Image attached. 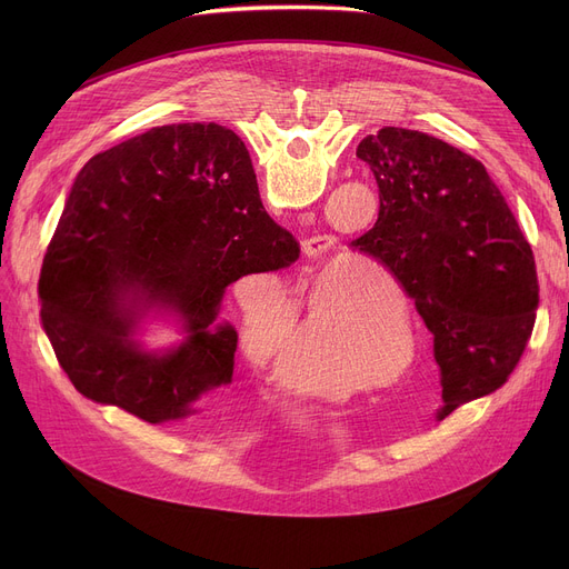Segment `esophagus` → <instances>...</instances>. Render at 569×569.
Listing matches in <instances>:
<instances>
[{
	"instance_id": "1",
	"label": "esophagus",
	"mask_w": 569,
	"mask_h": 569,
	"mask_svg": "<svg viewBox=\"0 0 569 569\" xmlns=\"http://www.w3.org/2000/svg\"><path fill=\"white\" fill-rule=\"evenodd\" d=\"M330 249H332V239L327 234H313L302 242V251L307 258H322Z\"/></svg>"
}]
</instances>
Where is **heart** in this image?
Returning a JSON list of instances; mask_svg holds the SVG:
<instances>
[{
	"instance_id": "1",
	"label": "heart",
	"mask_w": 569,
	"mask_h": 569,
	"mask_svg": "<svg viewBox=\"0 0 569 569\" xmlns=\"http://www.w3.org/2000/svg\"><path fill=\"white\" fill-rule=\"evenodd\" d=\"M369 267L378 269L362 258H346L309 279L292 300V325L283 292H260L244 313L247 352L256 362L279 365L283 382L318 397H346L397 380L417 352L415 316L390 274L378 272L380 290L360 292Z\"/></svg>"
}]
</instances>
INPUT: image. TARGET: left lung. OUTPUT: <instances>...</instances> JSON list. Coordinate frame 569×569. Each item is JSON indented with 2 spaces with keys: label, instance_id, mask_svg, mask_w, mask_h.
<instances>
[{
  "label": "left lung",
  "instance_id": "left-lung-1",
  "mask_svg": "<svg viewBox=\"0 0 569 569\" xmlns=\"http://www.w3.org/2000/svg\"><path fill=\"white\" fill-rule=\"evenodd\" d=\"M357 157L380 204L350 247L390 269L433 335L445 420L519 365L540 305L535 256L487 168L461 149L385 127Z\"/></svg>",
  "mask_w": 569,
  "mask_h": 569
}]
</instances>
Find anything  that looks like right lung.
<instances>
[{"label": "right lung", "mask_w": 569, "mask_h": 569, "mask_svg": "<svg viewBox=\"0 0 569 569\" xmlns=\"http://www.w3.org/2000/svg\"><path fill=\"white\" fill-rule=\"evenodd\" d=\"M297 258L242 138L214 122L154 127L78 172L41 267V325L82 397L149 425L179 420L232 378L237 332L214 322L226 286ZM129 293L182 312L190 339L142 353Z\"/></svg>", "instance_id": "right-lung-1"}]
</instances>
